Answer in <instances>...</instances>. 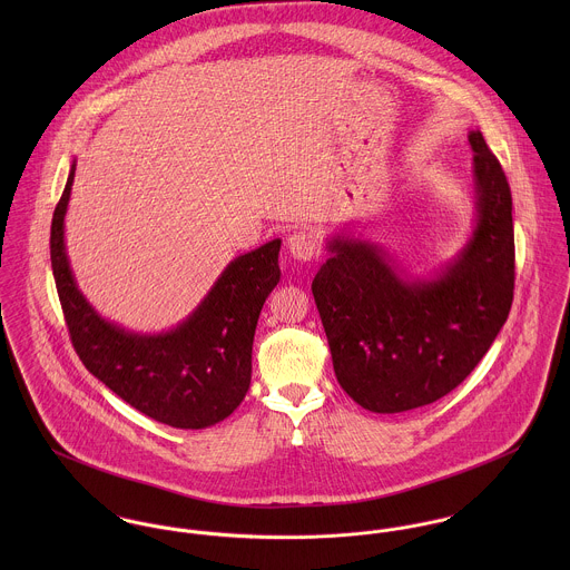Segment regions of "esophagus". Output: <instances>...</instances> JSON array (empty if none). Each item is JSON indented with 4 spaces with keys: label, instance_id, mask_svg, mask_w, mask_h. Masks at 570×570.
Segmentation results:
<instances>
[{
    "label": "esophagus",
    "instance_id": "1",
    "mask_svg": "<svg viewBox=\"0 0 570 570\" xmlns=\"http://www.w3.org/2000/svg\"><path fill=\"white\" fill-rule=\"evenodd\" d=\"M287 249L298 261H312L314 256H318L321 245H318L316 235H312L307 230H298L287 237Z\"/></svg>",
    "mask_w": 570,
    "mask_h": 570
}]
</instances>
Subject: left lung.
<instances>
[{
    "instance_id": "obj_1",
    "label": "left lung",
    "mask_w": 570,
    "mask_h": 570,
    "mask_svg": "<svg viewBox=\"0 0 570 570\" xmlns=\"http://www.w3.org/2000/svg\"><path fill=\"white\" fill-rule=\"evenodd\" d=\"M472 147L474 222L463 247L410 274L384 247L340 230L312 292L333 371L360 406L395 414L454 391L483 360L513 301L511 190L483 134Z\"/></svg>"
}]
</instances>
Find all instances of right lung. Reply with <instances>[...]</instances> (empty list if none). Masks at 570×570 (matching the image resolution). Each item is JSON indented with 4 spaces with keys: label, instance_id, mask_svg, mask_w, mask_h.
<instances>
[{
    "label": "right lung",
    "instance_id": "1",
    "mask_svg": "<svg viewBox=\"0 0 570 570\" xmlns=\"http://www.w3.org/2000/svg\"><path fill=\"white\" fill-rule=\"evenodd\" d=\"M77 160L55 208L50 258L57 292L85 368L129 406L181 430L210 428L244 402L252 342L265 298L281 281V239L233 258L199 305L160 333L129 331L85 298L66 247Z\"/></svg>",
    "mask_w": 570,
    "mask_h": 570
}]
</instances>
